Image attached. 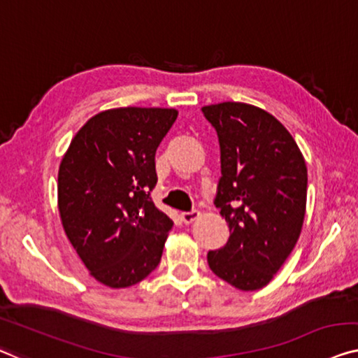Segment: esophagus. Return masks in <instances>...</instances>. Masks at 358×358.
Returning <instances> with one entry per match:
<instances>
[{"instance_id":"obj_1","label":"esophagus","mask_w":358,"mask_h":358,"mask_svg":"<svg viewBox=\"0 0 358 358\" xmlns=\"http://www.w3.org/2000/svg\"><path fill=\"white\" fill-rule=\"evenodd\" d=\"M201 215L199 210H191V212H181V220H183L186 225L188 223H193L197 217Z\"/></svg>"}]
</instances>
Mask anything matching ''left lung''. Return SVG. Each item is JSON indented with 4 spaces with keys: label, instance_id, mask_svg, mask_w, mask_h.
<instances>
[{
    "label": "left lung",
    "instance_id": "left-lung-1",
    "mask_svg": "<svg viewBox=\"0 0 358 358\" xmlns=\"http://www.w3.org/2000/svg\"><path fill=\"white\" fill-rule=\"evenodd\" d=\"M220 143L215 206L230 227L209 250L218 278L241 291L266 286L294 249L307 204V165L294 138L268 112L246 103L204 106Z\"/></svg>",
    "mask_w": 358,
    "mask_h": 358
}]
</instances>
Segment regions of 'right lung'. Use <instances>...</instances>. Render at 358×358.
Instances as JSON below:
<instances>
[{"mask_svg": "<svg viewBox=\"0 0 358 358\" xmlns=\"http://www.w3.org/2000/svg\"><path fill=\"white\" fill-rule=\"evenodd\" d=\"M178 110L99 112L73 136L57 173V207L69 241L109 287L145 280L161 262L173 222L154 206L156 151Z\"/></svg>", "mask_w": 358, "mask_h": 358, "instance_id": "1", "label": "right lung"}]
</instances>
